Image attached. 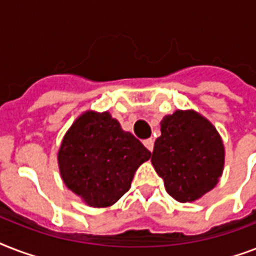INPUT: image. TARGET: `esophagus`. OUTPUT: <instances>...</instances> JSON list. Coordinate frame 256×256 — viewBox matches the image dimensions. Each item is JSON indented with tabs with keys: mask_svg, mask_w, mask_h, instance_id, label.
I'll return each mask as SVG.
<instances>
[{
	"mask_svg": "<svg viewBox=\"0 0 256 256\" xmlns=\"http://www.w3.org/2000/svg\"><path fill=\"white\" fill-rule=\"evenodd\" d=\"M144 144L148 148V150L152 152V148H154V140H152V138H148V140H144Z\"/></svg>",
	"mask_w": 256,
	"mask_h": 256,
	"instance_id": "34e87169",
	"label": "esophagus"
}]
</instances>
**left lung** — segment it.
Returning <instances> with one entry per match:
<instances>
[{
  "instance_id": "left-lung-1",
  "label": "left lung",
  "mask_w": 256,
  "mask_h": 256,
  "mask_svg": "<svg viewBox=\"0 0 256 256\" xmlns=\"http://www.w3.org/2000/svg\"><path fill=\"white\" fill-rule=\"evenodd\" d=\"M152 164L178 202H195L219 182L224 144L218 130L195 110H176L160 120Z\"/></svg>"
}]
</instances>
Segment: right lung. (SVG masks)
Instances as JSON below:
<instances>
[{
  "instance_id": "obj_1",
  "label": "right lung",
  "mask_w": 256,
  "mask_h": 256,
  "mask_svg": "<svg viewBox=\"0 0 256 256\" xmlns=\"http://www.w3.org/2000/svg\"><path fill=\"white\" fill-rule=\"evenodd\" d=\"M152 152L108 112L88 110L64 136L57 160L66 187L90 207L112 206Z\"/></svg>"
}]
</instances>
